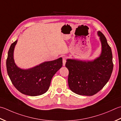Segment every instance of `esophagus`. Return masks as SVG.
Returning a JSON list of instances; mask_svg holds the SVG:
<instances>
[{
	"label": "esophagus",
	"mask_w": 121,
	"mask_h": 121,
	"mask_svg": "<svg viewBox=\"0 0 121 121\" xmlns=\"http://www.w3.org/2000/svg\"><path fill=\"white\" fill-rule=\"evenodd\" d=\"M62 61H63V65L65 66V63H66V58L65 57H63Z\"/></svg>",
	"instance_id": "34e87169"
}]
</instances>
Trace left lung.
I'll return each mask as SVG.
<instances>
[{
    "instance_id": "left-lung-1",
    "label": "left lung",
    "mask_w": 121,
    "mask_h": 121,
    "mask_svg": "<svg viewBox=\"0 0 121 121\" xmlns=\"http://www.w3.org/2000/svg\"><path fill=\"white\" fill-rule=\"evenodd\" d=\"M102 44V53L92 61L67 59L65 67L69 70L68 84L71 90L82 95L92 96L107 83L113 68L112 53L105 37L98 31Z\"/></svg>"
}]
</instances>
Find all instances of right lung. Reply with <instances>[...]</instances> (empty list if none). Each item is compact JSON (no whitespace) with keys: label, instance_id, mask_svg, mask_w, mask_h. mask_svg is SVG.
<instances>
[{"label":"right lung","instance_id":"obj_1","mask_svg":"<svg viewBox=\"0 0 121 121\" xmlns=\"http://www.w3.org/2000/svg\"><path fill=\"white\" fill-rule=\"evenodd\" d=\"M17 40L9 49L6 61L7 73L12 83L21 93L30 96L42 95L48 90L52 78L62 67V59L47 61L27 70L19 68L14 62L13 50Z\"/></svg>","mask_w":121,"mask_h":121}]
</instances>
